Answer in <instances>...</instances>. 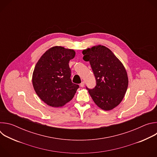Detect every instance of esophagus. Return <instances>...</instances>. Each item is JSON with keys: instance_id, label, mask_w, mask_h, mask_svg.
<instances>
[{"instance_id": "obj_1", "label": "esophagus", "mask_w": 157, "mask_h": 157, "mask_svg": "<svg viewBox=\"0 0 157 157\" xmlns=\"http://www.w3.org/2000/svg\"><path fill=\"white\" fill-rule=\"evenodd\" d=\"M80 86H81V87H83L84 86V81H82V82L80 84Z\"/></svg>"}]
</instances>
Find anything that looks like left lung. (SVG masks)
<instances>
[{
	"label": "left lung",
	"instance_id": "left-lung-1",
	"mask_svg": "<svg viewBox=\"0 0 157 157\" xmlns=\"http://www.w3.org/2000/svg\"><path fill=\"white\" fill-rule=\"evenodd\" d=\"M83 59L89 61L96 80L88 92L95 104L104 110L117 107L127 91L128 80L122 62L106 47L94 46L82 51Z\"/></svg>",
	"mask_w": 157,
	"mask_h": 157
}]
</instances>
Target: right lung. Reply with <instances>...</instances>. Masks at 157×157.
Listing matches in <instances>:
<instances>
[{
  "instance_id": "1",
  "label": "right lung",
  "mask_w": 157,
  "mask_h": 157,
  "mask_svg": "<svg viewBox=\"0 0 157 157\" xmlns=\"http://www.w3.org/2000/svg\"><path fill=\"white\" fill-rule=\"evenodd\" d=\"M71 49L55 46L48 49L36 63L32 84L38 97L47 105L58 107L70 102L79 86L71 82L69 61L75 56Z\"/></svg>"
}]
</instances>
